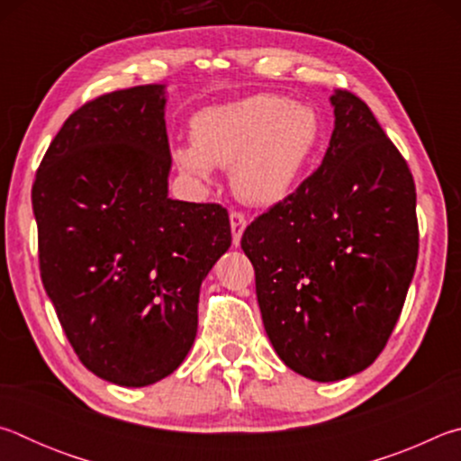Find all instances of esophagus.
Instances as JSON below:
<instances>
[{"instance_id": "esophagus-1", "label": "esophagus", "mask_w": 461, "mask_h": 461, "mask_svg": "<svg viewBox=\"0 0 461 461\" xmlns=\"http://www.w3.org/2000/svg\"><path fill=\"white\" fill-rule=\"evenodd\" d=\"M246 217L240 212H231L230 213V228H231V238H233V246H240L241 241V233L246 230Z\"/></svg>"}]
</instances>
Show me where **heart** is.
I'll return each instance as SVG.
<instances>
[{"mask_svg":"<svg viewBox=\"0 0 461 461\" xmlns=\"http://www.w3.org/2000/svg\"><path fill=\"white\" fill-rule=\"evenodd\" d=\"M189 136L191 144L170 150L178 173L207 185L213 167L230 168L238 197L268 207L294 189L321 142L323 123L311 105L258 93L194 113Z\"/></svg>","mask_w":461,"mask_h":461,"instance_id":"heart-1","label":"heart"}]
</instances>
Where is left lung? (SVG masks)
Segmentation results:
<instances>
[{
    "label": "left lung",
    "instance_id": "1",
    "mask_svg": "<svg viewBox=\"0 0 461 461\" xmlns=\"http://www.w3.org/2000/svg\"><path fill=\"white\" fill-rule=\"evenodd\" d=\"M330 101L335 126L323 162L241 236L272 348L317 382L376 360L419 254L407 160L360 97L335 89Z\"/></svg>",
    "mask_w": 461,
    "mask_h": 461
}]
</instances>
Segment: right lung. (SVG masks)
<instances>
[{"instance_id": "obj_1", "label": "right lung", "mask_w": 461, "mask_h": 461, "mask_svg": "<svg viewBox=\"0 0 461 461\" xmlns=\"http://www.w3.org/2000/svg\"><path fill=\"white\" fill-rule=\"evenodd\" d=\"M165 85L89 101L46 150L32 186L46 294L95 376L148 386L197 335L203 278L231 244L217 203L168 197Z\"/></svg>"}]
</instances>
